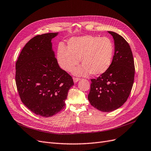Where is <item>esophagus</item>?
Instances as JSON below:
<instances>
[{
	"label": "esophagus",
	"mask_w": 151,
	"mask_h": 151,
	"mask_svg": "<svg viewBox=\"0 0 151 151\" xmlns=\"http://www.w3.org/2000/svg\"><path fill=\"white\" fill-rule=\"evenodd\" d=\"M73 80H74V82L75 83H76L77 82H78L79 81L81 80L80 78H77V77H73Z\"/></svg>",
	"instance_id": "34e87169"
}]
</instances>
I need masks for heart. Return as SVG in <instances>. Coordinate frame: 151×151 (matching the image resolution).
Returning a JSON list of instances; mask_svg holds the SVG:
<instances>
[{"instance_id":"b5f03b06","label":"heart","mask_w":151,"mask_h":151,"mask_svg":"<svg viewBox=\"0 0 151 151\" xmlns=\"http://www.w3.org/2000/svg\"><path fill=\"white\" fill-rule=\"evenodd\" d=\"M115 52L112 41L107 38L86 35L68 40L67 48L58 45L57 58L58 65L67 72H70L78 64L83 65L74 70L76 75L101 76L110 67Z\"/></svg>"}]
</instances>
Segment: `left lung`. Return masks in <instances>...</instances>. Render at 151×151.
<instances>
[{
	"instance_id": "1",
	"label": "left lung",
	"mask_w": 151,
	"mask_h": 151,
	"mask_svg": "<svg viewBox=\"0 0 151 151\" xmlns=\"http://www.w3.org/2000/svg\"><path fill=\"white\" fill-rule=\"evenodd\" d=\"M115 43V53L107 72L91 79L88 100L93 107L103 112L119 108L129 98L135 76L134 60L129 44L122 36L108 31Z\"/></svg>"
}]
</instances>
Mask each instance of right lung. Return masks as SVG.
<instances>
[{"mask_svg":"<svg viewBox=\"0 0 151 151\" xmlns=\"http://www.w3.org/2000/svg\"><path fill=\"white\" fill-rule=\"evenodd\" d=\"M58 33L37 35L27 43L16 63V83L21 101L36 115L50 117L65 106L72 77L59 67L52 40Z\"/></svg>","mask_w":151,"mask_h":151,"instance_id":"right-lung-1","label":"right lung"}]
</instances>
